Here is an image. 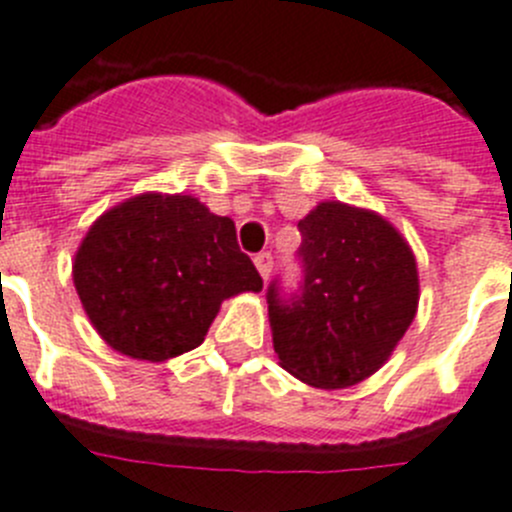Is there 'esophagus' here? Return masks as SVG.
<instances>
[{
  "label": "esophagus",
  "instance_id": "34e87169",
  "mask_svg": "<svg viewBox=\"0 0 512 512\" xmlns=\"http://www.w3.org/2000/svg\"><path fill=\"white\" fill-rule=\"evenodd\" d=\"M255 267L257 273L262 275V280L270 278V273H273V255L270 252H260V255H255Z\"/></svg>",
  "mask_w": 512,
  "mask_h": 512
}]
</instances>
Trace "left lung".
<instances>
[{"instance_id": "left-lung-1", "label": "left lung", "mask_w": 512, "mask_h": 512, "mask_svg": "<svg viewBox=\"0 0 512 512\" xmlns=\"http://www.w3.org/2000/svg\"><path fill=\"white\" fill-rule=\"evenodd\" d=\"M301 285H267L283 370L313 388H349L382 367L418 306L416 257L382 216L326 201L298 222Z\"/></svg>"}]
</instances>
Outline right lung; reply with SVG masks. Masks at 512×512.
<instances>
[{"label": "right lung", "mask_w": 512, "mask_h": 512, "mask_svg": "<svg viewBox=\"0 0 512 512\" xmlns=\"http://www.w3.org/2000/svg\"><path fill=\"white\" fill-rule=\"evenodd\" d=\"M73 283L101 339L150 362L196 349L224 298L262 290L232 219L163 193L96 219L76 252Z\"/></svg>", "instance_id": "1"}]
</instances>
